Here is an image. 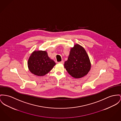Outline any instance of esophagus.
I'll return each mask as SVG.
<instances>
[{
  "label": "esophagus",
  "instance_id": "esophagus-1",
  "mask_svg": "<svg viewBox=\"0 0 121 121\" xmlns=\"http://www.w3.org/2000/svg\"><path fill=\"white\" fill-rule=\"evenodd\" d=\"M64 63V61L63 60H62V61H60V62H59V63H60V64H63Z\"/></svg>",
  "mask_w": 121,
  "mask_h": 121
}]
</instances>
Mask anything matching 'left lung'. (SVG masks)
<instances>
[{"label":"left lung","instance_id":"1","mask_svg":"<svg viewBox=\"0 0 121 121\" xmlns=\"http://www.w3.org/2000/svg\"><path fill=\"white\" fill-rule=\"evenodd\" d=\"M65 68L68 73L76 78L86 75L91 68L89 56L85 49L78 44L71 49L67 60L65 62Z\"/></svg>","mask_w":121,"mask_h":121}]
</instances>
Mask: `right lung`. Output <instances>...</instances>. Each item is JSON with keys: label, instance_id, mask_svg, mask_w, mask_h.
<instances>
[{"label": "right lung", "instance_id": "add662e5", "mask_svg": "<svg viewBox=\"0 0 121 121\" xmlns=\"http://www.w3.org/2000/svg\"><path fill=\"white\" fill-rule=\"evenodd\" d=\"M27 65L30 72L32 74L43 76L49 72L56 63L49 58L46 51L38 50L32 53Z\"/></svg>", "mask_w": 121, "mask_h": 121}]
</instances>
